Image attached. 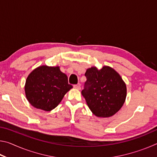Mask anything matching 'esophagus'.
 Here are the masks:
<instances>
[{
    "mask_svg": "<svg viewBox=\"0 0 157 157\" xmlns=\"http://www.w3.org/2000/svg\"><path fill=\"white\" fill-rule=\"evenodd\" d=\"M73 87L75 89H78V90H79V89H81V86H80V85H79V84H74L73 85Z\"/></svg>",
    "mask_w": 157,
    "mask_h": 157,
    "instance_id": "obj_1",
    "label": "esophagus"
}]
</instances>
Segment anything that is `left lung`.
I'll return each instance as SVG.
<instances>
[{"label":"left lung","mask_w":157,"mask_h":157,"mask_svg":"<svg viewBox=\"0 0 157 157\" xmlns=\"http://www.w3.org/2000/svg\"><path fill=\"white\" fill-rule=\"evenodd\" d=\"M86 81L82 94L92 113L98 117H110L123 105L127 88L120 75L109 66L100 70L91 67L85 73Z\"/></svg>","instance_id":"left-lung-1"}]
</instances>
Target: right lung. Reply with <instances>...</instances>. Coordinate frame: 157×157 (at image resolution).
<instances>
[{
    "label": "right lung",
    "instance_id": "add662e5",
    "mask_svg": "<svg viewBox=\"0 0 157 157\" xmlns=\"http://www.w3.org/2000/svg\"><path fill=\"white\" fill-rule=\"evenodd\" d=\"M71 88L68 77L59 67L42 66L34 69L25 82V91L28 100L37 109L49 111L59 104Z\"/></svg>",
    "mask_w": 157,
    "mask_h": 157
}]
</instances>
